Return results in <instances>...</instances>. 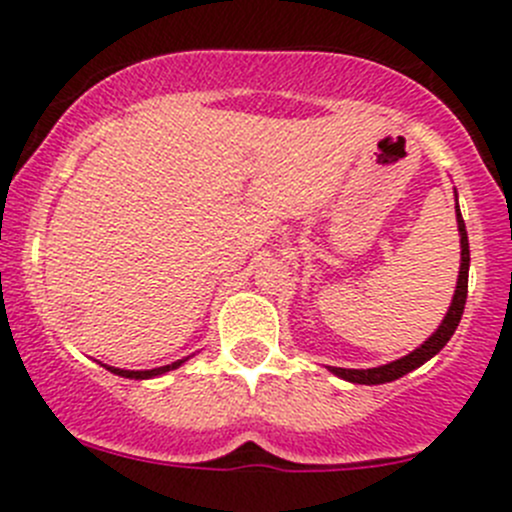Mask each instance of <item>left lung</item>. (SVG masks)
<instances>
[{"instance_id": "1", "label": "left lung", "mask_w": 512, "mask_h": 512, "mask_svg": "<svg viewBox=\"0 0 512 512\" xmlns=\"http://www.w3.org/2000/svg\"><path fill=\"white\" fill-rule=\"evenodd\" d=\"M456 208H458V195H456ZM456 223H458V232H461V270H458V282H456V294H453V302L448 307L446 317H443L441 327L421 344V347L414 349L411 354L401 356V359L391 361V364L384 366H374V369H339V366H329L332 374H337L339 379L352 381V384H386V381H396L401 379L409 371L418 369L421 364H426L431 356H436L443 347L448 344V339L453 337L456 332L458 322L463 317V309H466V297H468V267H471V250H468V232H466V223L461 218V210L456 213Z\"/></svg>"}]
</instances>
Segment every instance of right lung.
Wrapping results in <instances>:
<instances>
[{
	"label": "right lung",
	"mask_w": 512,
	"mask_h": 512,
	"mask_svg": "<svg viewBox=\"0 0 512 512\" xmlns=\"http://www.w3.org/2000/svg\"><path fill=\"white\" fill-rule=\"evenodd\" d=\"M183 361H188V359H178V361H173V364H168V366H158V369H146V371H128V369H116V366H106L108 371H111V374H118V376H126V379H153V376H160V374H165V371H173V369H178L180 364H183Z\"/></svg>",
	"instance_id": "obj_1"
}]
</instances>
